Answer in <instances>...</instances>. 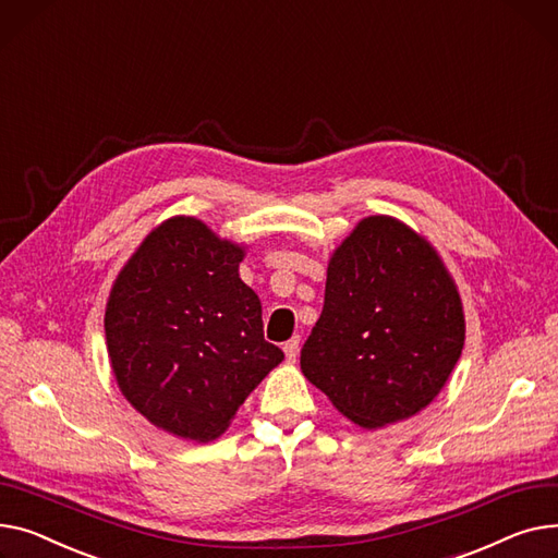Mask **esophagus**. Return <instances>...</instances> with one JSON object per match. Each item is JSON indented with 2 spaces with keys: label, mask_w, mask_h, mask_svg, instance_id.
I'll return each mask as SVG.
<instances>
[{
  "label": "esophagus",
  "mask_w": 558,
  "mask_h": 558,
  "mask_svg": "<svg viewBox=\"0 0 558 558\" xmlns=\"http://www.w3.org/2000/svg\"><path fill=\"white\" fill-rule=\"evenodd\" d=\"M283 353H286L288 363H294V357H298V353H300V338H290V340L283 344Z\"/></svg>",
  "instance_id": "34e87169"
}]
</instances>
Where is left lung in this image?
I'll list each match as a JSON object with an SVG mask.
<instances>
[{
    "label": "left lung",
    "instance_id": "1",
    "mask_svg": "<svg viewBox=\"0 0 558 558\" xmlns=\"http://www.w3.org/2000/svg\"><path fill=\"white\" fill-rule=\"evenodd\" d=\"M460 292L437 250L391 216H369L333 252L302 372L363 428L430 405L464 349Z\"/></svg>",
    "mask_w": 558,
    "mask_h": 558
}]
</instances>
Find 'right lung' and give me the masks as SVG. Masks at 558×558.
Wrapping results in <instances>:
<instances>
[{
  "label": "right lung",
  "instance_id": "add662e5",
  "mask_svg": "<svg viewBox=\"0 0 558 558\" xmlns=\"http://www.w3.org/2000/svg\"><path fill=\"white\" fill-rule=\"evenodd\" d=\"M245 247L191 216L163 220L119 272L106 342L121 395L157 428L211 441L283 360L264 338Z\"/></svg>",
  "mask_w": 558,
  "mask_h": 558
}]
</instances>
